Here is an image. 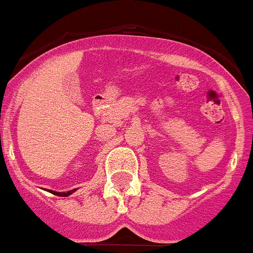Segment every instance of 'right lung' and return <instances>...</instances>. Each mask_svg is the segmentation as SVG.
I'll use <instances>...</instances> for the list:
<instances>
[{
  "mask_svg": "<svg viewBox=\"0 0 253 253\" xmlns=\"http://www.w3.org/2000/svg\"><path fill=\"white\" fill-rule=\"evenodd\" d=\"M73 192H76V189H73V191H69V192H54V191H50V193H53V195H56V196H61V197H66V196L72 195Z\"/></svg>",
  "mask_w": 253,
  "mask_h": 253,
  "instance_id": "1",
  "label": "right lung"
}]
</instances>
